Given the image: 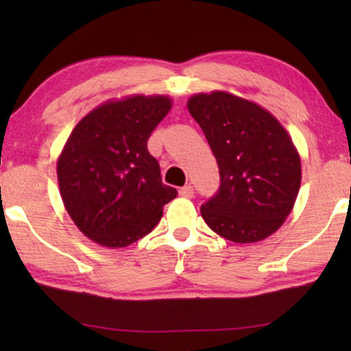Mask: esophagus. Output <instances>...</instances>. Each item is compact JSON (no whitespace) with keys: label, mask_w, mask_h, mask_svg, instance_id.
<instances>
[{"label":"esophagus","mask_w":351,"mask_h":351,"mask_svg":"<svg viewBox=\"0 0 351 351\" xmlns=\"http://www.w3.org/2000/svg\"><path fill=\"white\" fill-rule=\"evenodd\" d=\"M179 193H180V196H184V198H193L195 190H193V186H191V185H185L179 190Z\"/></svg>","instance_id":"34e87169"}]
</instances>
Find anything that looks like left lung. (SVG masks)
I'll return each instance as SVG.
<instances>
[{"label": "left lung", "instance_id": "8db88e82", "mask_svg": "<svg viewBox=\"0 0 351 351\" xmlns=\"http://www.w3.org/2000/svg\"><path fill=\"white\" fill-rule=\"evenodd\" d=\"M189 112L219 165V190L201 206L204 222L233 243L270 237L300 189V158L289 134L267 110L220 90L193 95Z\"/></svg>", "mask_w": 351, "mask_h": 351}]
</instances>
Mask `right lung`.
<instances>
[{
	"instance_id": "right-lung-1",
	"label": "right lung",
	"mask_w": 351,
	"mask_h": 351,
	"mask_svg": "<svg viewBox=\"0 0 351 351\" xmlns=\"http://www.w3.org/2000/svg\"><path fill=\"white\" fill-rule=\"evenodd\" d=\"M169 110L165 95H134L100 105L70 134L57 177L66 213L89 239L129 246L156 227L162 206L177 196L147 148Z\"/></svg>"
}]
</instances>
